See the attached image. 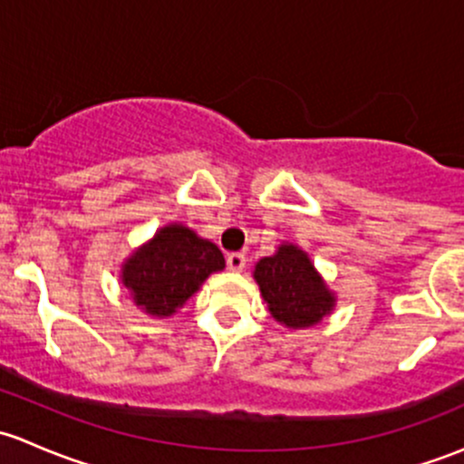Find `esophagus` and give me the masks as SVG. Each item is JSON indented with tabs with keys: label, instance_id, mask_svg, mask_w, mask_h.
<instances>
[{
	"label": "esophagus",
	"instance_id": "1",
	"mask_svg": "<svg viewBox=\"0 0 464 464\" xmlns=\"http://www.w3.org/2000/svg\"><path fill=\"white\" fill-rule=\"evenodd\" d=\"M227 265H228V269H231V271H242V269H245V265H246L245 254H228Z\"/></svg>",
	"mask_w": 464,
	"mask_h": 464
}]
</instances>
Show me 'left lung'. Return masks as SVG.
Instances as JSON below:
<instances>
[{
	"instance_id": "obj_1",
	"label": "left lung",
	"mask_w": 464,
	"mask_h": 464,
	"mask_svg": "<svg viewBox=\"0 0 464 464\" xmlns=\"http://www.w3.org/2000/svg\"><path fill=\"white\" fill-rule=\"evenodd\" d=\"M254 280L269 314L289 330L319 325L336 307V294L327 287L310 254L294 242H280L274 256L256 262Z\"/></svg>"
}]
</instances>
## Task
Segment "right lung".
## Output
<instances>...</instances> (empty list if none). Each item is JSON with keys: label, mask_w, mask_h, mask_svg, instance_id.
Returning <instances> with one entry per match:
<instances>
[{"label": "right lung", "mask_w": 464, "mask_h": 464, "mask_svg": "<svg viewBox=\"0 0 464 464\" xmlns=\"http://www.w3.org/2000/svg\"><path fill=\"white\" fill-rule=\"evenodd\" d=\"M224 266L222 251L213 242L186 224L170 222L123 260L119 278L139 310L152 319H168Z\"/></svg>", "instance_id": "obj_1"}]
</instances>
